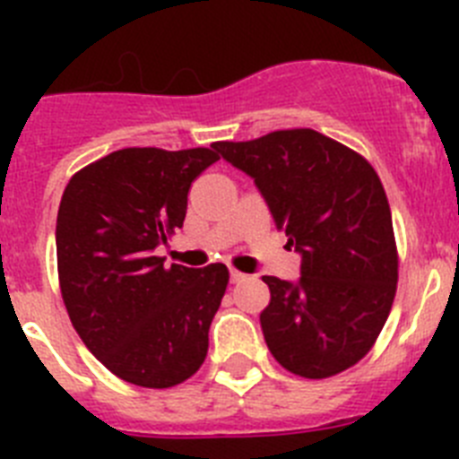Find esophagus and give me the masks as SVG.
<instances>
[{
    "label": "esophagus",
    "mask_w": 459,
    "mask_h": 459,
    "mask_svg": "<svg viewBox=\"0 0 459 459\" xmlns=\"http://www.w3.org/2000/svg\"><path fill=\"white\" fill-rule=\"evenodd\" d=\"M246 278H248V275L241 273V271H237V269L230 271V280H232V282H243Z\"/></svg>",
    "instance_id": "1"
}]
</instances>
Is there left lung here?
I'll list each match as a JSON object with an SVG mask.
<instances>
[{
	"mask_svg": "<svg viewBox=\"0 0 459 459\" xmlns=\"http://www.w3.org/2000/svg\"><path fill=\"white\" fill-rule=\"evenodd\" d=\"M213 149L255 181L301 255L296 282L262 278L271 303L259 324L273 359L307 379L359 363L386 324L397 285L391 206L372 165L310 128Z\"/></svg>",
	"mask_w": 459,
	"mask_h": 459,
	"instance_id": "1",
	"label": "left lung"
}]
</instances>
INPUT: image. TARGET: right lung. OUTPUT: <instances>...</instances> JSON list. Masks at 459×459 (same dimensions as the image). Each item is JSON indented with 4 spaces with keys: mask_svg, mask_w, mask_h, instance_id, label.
Returning a JSON list of instances; mask_svg holds the SVG:
<instances>
[{
    "mask_svg": "<svg viewBox=\"0 0 459 459\" xmlns=\"http://www.w3.org/2000/svg\"><path fill=\"white\" fill-rule=\"evenodd\" d=\"M218 160L211 149H121L80 169L56 213V266L73 326L119 379L177 386L206 359L227 290L225 264L165 266L188 190Z\"/></svg>",
    "mask_w": 459,
    "mask_h": 459,
    "instance_id": "1",
    "label": "right lung"
}]
</instances>
